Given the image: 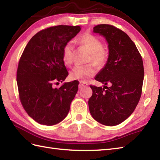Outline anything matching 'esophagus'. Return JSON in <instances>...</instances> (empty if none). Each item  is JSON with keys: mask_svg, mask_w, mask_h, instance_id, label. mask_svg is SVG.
Returning <instances> with one entry per match:
<instances>
[{"mask_svg": "<svg viewBox=\"0 0 160 160\" xmlns=\"http://www.w3.org/2000/svg\"><path fill=\"white\" fill-rule=\"evenodd\" d=\"M88 85V84L87 82H80V84H79V89H82V87H86Z\"/></svg>", "mask_w": 160, "mask_h": 160, "instance_id": "obj_1", "label": "esophagus"}]
</instances>
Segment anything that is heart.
Here are the masks:
<instances>
[{
    "instance_id": "obj_1",
    "label": "heart",
    "mask_w": 160,
    "mask_h": 160,
    "mask_svg": "<svg viewBox=\"0 0 160 160\" xmlns=\"http://www.w3.org/2000/svg\"><path fill=\"white\" fill-rule=\"evenodd\" d=\"M78 45L86 49L91 54L89 62L99 68L106 66L109 58V52L107 49L103 47V43L97 36L90 33H84L75 40ZM73 47L71 42H67L64 45L62 50V58L66 66H69L73 62ZM92 63L87 65H77L74 67L70 72L71 79L86 82L90 78L96 73V67Z\"/></svg>"
}]
</instances>
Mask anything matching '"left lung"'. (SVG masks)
<instances>
[{
  "instance_id": "8db88e82",
  "label": "left lung",
  "mask_w": 160,
  "mask_h": 160,
  "mask_svg": "<svg viewBox=\"0 0 160 160\" xmlns=\"http://www.w3.org/2000/svg\"><path fill=\"white\" fill-rule=\"evenodd\" d=\"M95 33L106 38L109 58L95 80L104 88L90 85L93 94L89 100L92 117L106 126H115L132 113L140 101L144 80V65L135 43L122 30L100 24ZM106 85H109L108 87Z\"/></svg>"
}]
</instances>
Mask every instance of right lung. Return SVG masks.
Masks as SVG:
<instances>
[{"mask_svg": "<svg viewBox=\"0 0 160 160\" xmlns=\"http://www.w3.org/2000/svg\"><path fill=\"white\" fill-rule=\"evenodd\" d=\"M80 26L57 25L42 29L29 40L22 53L16 73L19 98L33 120L52 126L66 118L78 89V81L64 83L69 73L62 50L80 31Z\"/></svg>", "mask_w": 160, "mask_h": 160, "instance_id": "obj_1", "label": "right lung"}]
</instances>
